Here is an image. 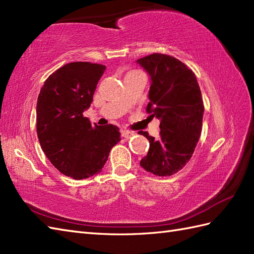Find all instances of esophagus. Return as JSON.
Segmentation results:
<instances>
[{
	"label": "esophagus",
	"instance_id": "1",
	"mask_svg": "<svg viewBox=\"0 0 254 254\" xmlns=\"http://www.w3.org/2000/svg\"><path fill=\"white\" fill-rule=\"evenodd\" d=\"M121 135L124 138H130V137H132L134 135V133L131 132V131H127V130H122L121 131Z\"/></svg>",
	"mask_w": 254,
	"mask_h": 254
}]
</instances>
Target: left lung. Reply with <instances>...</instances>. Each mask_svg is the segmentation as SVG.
<instances>
[{
	"instance_id": "1",
	"label": "left lung",
	"mask_w": 254,
	"mask_h": 254,
	"mask_svg": "<svg viewBox=\"0 0 254 254\" xmlns=\"http://www.w3.org/2000/svg\"><path fill=\"white\" fill-rule=\"evenodd\" d=\"M137 63L150 75L146 112L160 119L159 138L138 132L149 141L143 168L158 177L177 174L191 159L202 132L204 105L192 69L178 59L153 53Z\"/></svg>"
}]
</instances>
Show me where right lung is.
I'll list each match as a JSON object with an SVG mask.
<instances>
[{
	"label": "right lung",
	"mask_w": 254,
	"mask_h": 254,
	"mask_svg": "<svg viewBox=\"0 0 254 254\" xmlns=\"http://www.w3.org/2000/svg\"><path fill=\"white\" fill-rule=\"evenodd\" d=\"M105 69L97 63H67L46 79L38 96L41 148L61 174L75 180L99 174L111 148L121 139L118 127L91 126L83 116Z\"/></svg>",
	"instance_id": "right-lung-1"
}]
</instances>
